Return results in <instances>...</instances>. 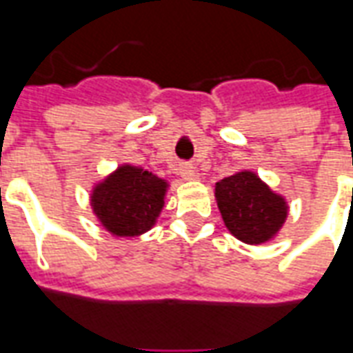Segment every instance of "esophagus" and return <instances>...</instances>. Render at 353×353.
I'll use <instances>...</instances> for the list:
<instances>
[{"label": "esophagus", "instance_id": "esophagus-1", "mask_svg": "<svg viewBox=\"0 0 353 353\" xmlns=\"http://www.w3.org/2000/svg\"><path fill=\"white\" fill-rule=\"evenodd\" d=\"M179 174H181L183 179H194V177H196V170H194V166H191V164H181Z\"/></svg>", "mask_w": 353, "mask_h": 353}]
</instances>
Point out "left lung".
Here are the masks:
<instances>
[{
    "label": "left lung",
    "instance_id": "left-lung-1",
    "mask_svg": "<svg viewBox=\"0 0 353 353\" xmlns=\"http://www.w3.org/2000/svg\"><path fill=\"white\" fill-rule=\"evenodd\" d=\"M215 199L230 234L245 244L272 240L288 217L285 199L248 170L215 183Z\"/></svg>",
    "mask_w": 353,
    "mask_h": 353
}]
</instances>
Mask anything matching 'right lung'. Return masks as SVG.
<instances>
[{
	"label": "right lung",
	"instance_id": "1",
	"mask_svg": "<svg viewBox=\"0 0 353 353\" xmlns=\"http://www.w3.org/2000/svg\"><path fill=\"white\" fill-rule=\"evenodd\" d=\"M166 189L168 183L161 177L124 164L94 187L90 206L111 234L139 236L157 221Z\"/></svg>",
	"mask_w": 353,
	"mask_h": 353
}]
</instances>
